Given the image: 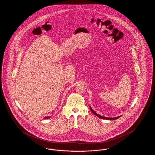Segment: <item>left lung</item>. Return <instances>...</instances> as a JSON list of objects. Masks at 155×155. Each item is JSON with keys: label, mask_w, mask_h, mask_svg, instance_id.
<instances>
[{"label": "left lung", "mask_w": 155, "mask_h": 155, "mask_svg": "<svg viewBox=\"0 0 155 155\" xmlns=\"http://www.w3.org/2000/svg\"><path fill=\"white\" fill-rule=\"evenodd\" d=\"M89 107H90V109H91V111L95 114V115H96L98 117H99V118H103V119H106V120H116V119H117V118H118L119 117H120L121 116H117V117H104V116H101V115H99V114H97L96 112L92 108H91V106H89Z\"/></svg>", "instance_id": "obj_1"}]
</instances>
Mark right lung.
Instances as JSON below:
<instances>
[{
    "mask_svg": "<svg viewBox=\"0 0 155 155\" xmlns=\"http://www.w3.org/2000/svg\"><path fill=\"white\" fill-rule=\"evenodd\" d=\"M51 118V117H50V116H49V117H48V116H47V117H45V119H47V118Z\"/></svg>",
    "mask_w": 155,
    "mask_h": 155,
    "instance_id": "obj_1",
    "label": "right lung"
}]
</instances>
